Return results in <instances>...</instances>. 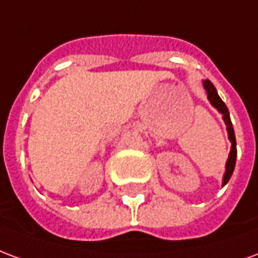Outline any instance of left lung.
Here are the masks:
<instances>
[{
	"label": "left lung",
	"instance_id": "obj_1",
	"mask_svg": "<svg viewBox=\"0 0 258 258\" xmlns=\"http://www.w3.org/2000/svg\"><path fill=\"white\" fill-rule=\"evenodd\" d=\"M203 87H205L206 94H207V99L211 103V106L216 107L218 112L222 114V120L227 125L228 131V140L231 142V151L228 155L227 164H225V173L222 177V186H225L227 182L231 178L233 170H235V163H236V140H235V131H233L232 123H231V117H229V112H228L227 105L222 102V99L217 94L216 87L213 85L210 80H203Z\"/></svg>",
	"mask_w": 258,
	"mask_h": 258
}]
</instances>
